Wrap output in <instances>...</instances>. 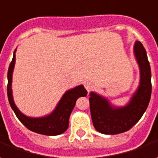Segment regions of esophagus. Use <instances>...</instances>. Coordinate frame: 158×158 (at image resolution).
Segmentation results:
<instances>
[{"label":"esophagus","instance_id":"34e87169","mask_svg":"<svg viewBox=\"0 0 158 158\" xmlns=\"http://www.w3.org/2000/svg\"><path fill=\"white\" fill-rule=\"evenodd\" d=\"M84 86L86 89V90L88 92H90V90L93 89L94 85H93V84L91 82H90V81H86V82H85V84H84Z\"/></svg>","mask_w":158,"mask_h":158}]
</instances>
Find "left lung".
<instances>
[{
    "label": "left lung",
    "mask_w": 158,
    "mask_h": 158,
    "mask_svg": "<svg viewBox=\"0 0 158 158\" xmlns=\"http://www.w3.org/2000/svg\"><path fill=\"white\" fill-rule=\"evenodd\" d=\"M134 54L140 69V82L127 105L114 108L107 99L90 92V114L93 126L99 133L113 135L128 131L140 120L148 107L152 95V72L146 51L139 41L134 45Z\"/></svg>",
    "instance_id": "8db88e82"
}]
</instances>
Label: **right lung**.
<instances>
[{"label": "right lung", "mask_w": 158, "mask_h": 158, "mask_svg": "<svg viewBox=\"0 0 158 158\" xmlns=\"http://www.w3.org/2000/svg\"><path fill=\"white\" fill-rule=\"evenodd\" d=\"M16 51V50H15ZM15 51L14 57L11 61L7 72V98L12 110L16 114L18 119L20 121L26 128L34 133H40L44 135L55 136L64 133L68 127L69 117L72 111L75 106L77 99L80 97H85L87 95L86 90L83 85H79L72 90H68L56 108L50 114L41 118H30L18 110L14 104L13 95H12V75L15 64Z\"/></svg>", "instance_id": "obj_1"}]
</instances>
